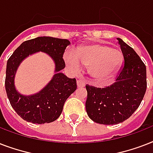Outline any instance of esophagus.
<instances>
[{
  "label": "esophagus",
  "mask_w": 153,
  "mask_h": 153,
  "mask_svg": "<svg viewBox=\"0 0 153 153\" xmlns=\"http://www.w3.org/2000/svg\"><path fill=\"white\" fill-rule=\"evenodd\" d=\"M77 86L78 87H83L86 86V81L83 79H79L77 80Z\"/></svg>",
  "instance_id": "34e87169"
}]
</instances>
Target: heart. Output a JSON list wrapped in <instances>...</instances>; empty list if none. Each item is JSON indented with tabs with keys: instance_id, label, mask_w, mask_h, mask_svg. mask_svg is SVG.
<instances>
[{
	"instance_id": "heart-1",
	"label": "heart",
	"mask_w": 153,
	"mask_h": 153,
	"mask_svg": "<svg viewBox=\"0 0 153 153\" xmlns=\"http://www.w3.org/2000/svg\"><path fill=\"white\" fill-rule=\"evenodd\" d=\"M64 59L74 71H79L82 64L88 67L91 76L97 80H105L114 75L123 62L120 50L98 44L80 47L74 53L68 51Z\"/></svg>"
}]
</instances>
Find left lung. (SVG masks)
Instances as JSON below:
<instances>
[{
  "label": "left lung",
  "mask_w": 153,
  "mask_h": 153,
  "mask_svg": "<svg viewBox=\"0 0 153 153\" xmlns=\"http://www.w3.org/2000/svg\"><path fill=\"white\" fill-rule=\"evenodd\" d=\"M124 64L116 82L105 88L86 86V113L96 123L117 125L136 111L145 96L146 67L131 47L117 38Z\"/></svg>",
  "instance_id": "left-lung-1"
}]
</instances>
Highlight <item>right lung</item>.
<instances>
[{
    "label": "right lung",
    "instance_id": "add662e5",
    "mask_svg": "<svg viewBox=\"0 0 153 153\" xmlns=\"http://www.w3.org/2000/svg\"><path fill=\"white\" fill-rule=\"evenodd\" d=\"M70 44L67 39L37 37L22 43L8 59L6 67V93L12 107L25 121L34 124L50 123L55 121L62 113L66 100L77 89L76 79H69L60 72L65 67L62 55ZM39 51L46 53L53 59L56 74L38 93L24 96L15 89V73L23 60Z\"/></svg>",
    "mask_w": 153,
    "mask_h": 153
}]
</instances>
